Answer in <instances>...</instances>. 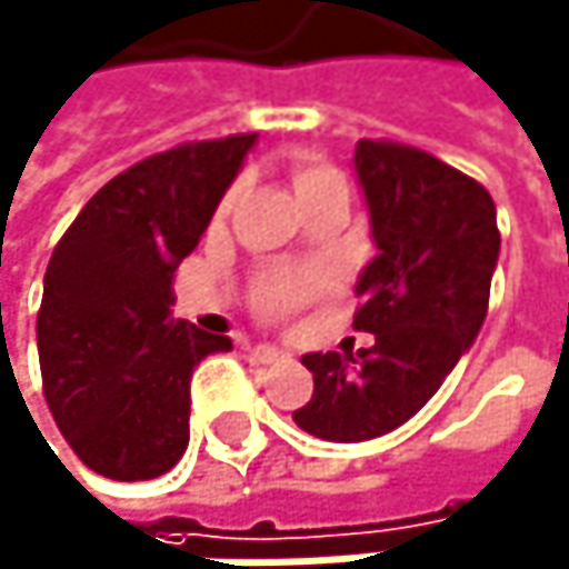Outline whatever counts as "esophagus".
<instances>
[{
    "instance_id": "obj_1",
    "label": "esophagus",
    "mask_w": 569,
    "mask_h": 569,
    "mask_svg": "<svg viewBox=\"0 0 569 569\" xmlns=\"http://www.w3.org/2000/svg\"><path fill=\"white\" fill-rule=\"evenodd\" d=\"M249 350V357L256 360V363H276V360H282L287 353H282L279 347H272V343H252V347H246Z\"/></svg>"
}]
</instances>
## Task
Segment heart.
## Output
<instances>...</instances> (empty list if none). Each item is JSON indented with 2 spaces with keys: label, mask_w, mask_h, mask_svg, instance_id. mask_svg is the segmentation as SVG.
<instances>
[{
  "label": "heart",
  "mask_w": 569,
  "mask_h": 569,
  "mask_svg": "<svg viewBox=\"0 0 569 569\" xmlns=\"http://www.w3.org/2000/svg\"><path fill=\"white\" fill-rule=\"evenodd\" d=\"M330 184H343V174L330 164H303L297 171V194H310ZM323 287V276L313 272H272L259 282V290L252 297L256 310L266 317H279V313H290L300 303H307L313 293H320Z\"/></svg>",
  "instance_id": "heart-1"
}]
</instances>
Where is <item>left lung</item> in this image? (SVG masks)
I'll list each match as a JSON object with an SVG mask.
<instances>
[{
    "label": "left lung",
    "instance_id": "1",
    "mask_svg": "<svg viewBox=\"0 0 569 569\" xmlns=\"http://www.w3.org/2000/svg\"><path fill=\"white\" fill-rule=\"evenodd\" d=\"M353 171L378 246L353 327L375 343L303 357L313 398L293 421L323 441L388 435L431 401L482 330L499 259L496 206L469 174L395 141H360Z\"/></svg>",
    "mask_w": 569,
    "mask_h": 569
}]
</instances>
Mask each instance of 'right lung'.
<instances>
[{
	"label": "right lung",
	"instance_id": "1",
	"mask_svg": "<svg viewBox=\"0 0 569 569\" xmlns=\"http://www.w3.org/2000/svg\"><path fill=\"white\" fill-rule=\"evenodd\" d=\"M256 134L191 141L110 178L57 242L36 317L47 405L70 449L117 482L188 449L191 371L229 337L171 320L178 262L209 229Z\"/></svg>",
	"mask_w": 569,
	"mask_h": 569
}]
</instances>
